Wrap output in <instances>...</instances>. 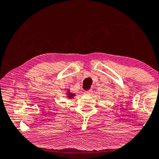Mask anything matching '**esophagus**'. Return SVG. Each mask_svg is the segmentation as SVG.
<instances>
[{"mask_svg":"<svg viewBox=\"0 0 159 159\" xmlns=\"http://www.w3.org/2000/svg\"><path fill=\"white\" fill-rule=\"evenodd\" d=\"M92 92H93L92 90V89H89V90H88V91H85V92H84V94L89 96V95H92Z\"/></svg>","mask_w":159,"mask_h":159,"instance_id":"34e87169","label":"esophagus"}]
</instances>
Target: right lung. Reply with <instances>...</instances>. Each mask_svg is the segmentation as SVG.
I'll list each match as a JSON object with an SVG mask.
<instances>
[{"mask_svg":"<svg viewBox=\"0 0 159 159\" xmlns=\"http://www.w3.org/2000/svg\"><path fill=\"white\" fill-rule=\"evenodd\" d=\"M67 97L69 98H72L74 96H75V94H72V93L70 92V90L68 89V91L67 92Z\"/></svg>","mask_w":159,"mask_h":159,"instance_id":"right-lung-1","label":"right lung"}]
</instances>
